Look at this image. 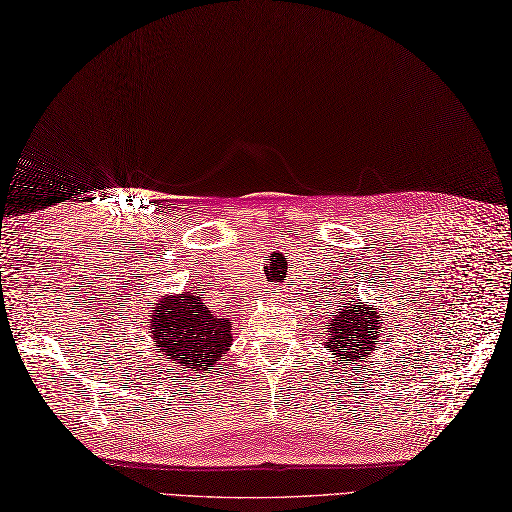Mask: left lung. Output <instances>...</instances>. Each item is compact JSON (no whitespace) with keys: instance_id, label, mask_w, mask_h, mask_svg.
Instances as JSON below:
<instances>
[{"instance_id":"8db88e82","label":"left lung","mask_w":512,"mask_h":512,"mask_svg":"<svg viewBox=\"0 0 512 512\" xmlns=\"http://www.w3.org/2000/svg\"><path fill=\"white\" fill-rule=\"evenodd\" d=\"M383 316L377 308L368 306H342L334 319L329 321L325 349L338 357L342 366H351L355 362H366L370 351L379 349L381 344Z\"/></svg>"}]
</instances>
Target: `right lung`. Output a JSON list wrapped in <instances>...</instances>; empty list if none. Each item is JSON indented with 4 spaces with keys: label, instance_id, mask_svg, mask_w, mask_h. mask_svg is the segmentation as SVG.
Here are the masks:
<instances>
[{
    "label": "right lung",
    "instance_id": "right-lung-1",
    "mask_svg": "<svg viewBox=\"0 0 512 512\" xmlns=\"http://www.w3.org/2000/svg\"><path fill=\"white\" fill-rule=\"evenodd\" d=\"M150 329L155 351L165 355V362L200 372H217L232 340L230 323L211 314L193 290L159 301L150 312Z\"/></svg>",
    "mask_w": 512,
    "mask_h": 512
}]
</instances>
